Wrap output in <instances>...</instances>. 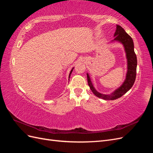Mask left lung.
I'll use <instances>...</instances> for the list:
<instances>
[{"label": "left lung", "mask_w": 153, "mask_h": 153, "mask_svg": "<svg viewBox=\"0 0 153 153\" xmlns=\"http://www.w3.org/2000/svg\"><path fill=\"white\" fill-rule=\"evenodd\" d=\"M114 36L115 38L111 42L117 41V42L122 44L124 48V52L126 53L127 72L126 78L122 85L110 94L100 93L98 91H97L92 84L89 73H87L88 85H89L91 90L95 96L105 100H114L121 98L132 87L136 78L137 59L135 51H134V44L132 38L119 25H116V30H115Z\"/></svg>", "instance_id": "left-lung-1"}]
</instances>
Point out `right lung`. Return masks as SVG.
Here are the masks:
<instances>
[{"mask_svg":"<svg viewBox=\"0 0 153 153\" xmlns=\"http://www.w3.org/2000/svg\"><path fill=\"white\" fill-rule=\"evenodd\" d=\"M73 69H74V68H73L71 69V70L70 73H69V78H70V76H71V73H72V71H73Z\"/></svg>","mask_w":153,"mask_h":153,"instance_id":"1","label":"right lung"}]
</instances>
